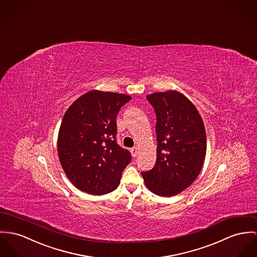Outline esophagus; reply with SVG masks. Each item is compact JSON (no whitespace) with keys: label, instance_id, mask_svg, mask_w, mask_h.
Listing matches in <instances>:
<instances>
[{"label":"esophagus","instance_id":"esophagus-1","mask_svg":"<svg viewBox=\"0 0 257 257\" xmlns=\"http://www.w3.org/2000/svg\"><path fill=\"white\" fill-rule=\"evenodd\" d=\"M138 148H133V149H131V154H132V156H133L134 158H136V157L138 156Z\"/></svg>","mask_w":257,"mask_h":257}]
</instances>
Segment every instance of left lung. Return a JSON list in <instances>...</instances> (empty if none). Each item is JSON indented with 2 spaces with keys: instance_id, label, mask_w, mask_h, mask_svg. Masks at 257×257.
Here are the masks:
<instances>
[{
  "instance_id": "obj_1",
  "label": "left lung",
  "mask_w": 257,
  "mask_h": 257,
  "mask_svg": "<svg viewBox=\"0 0 257 257\" xmlns=\"http://www.w3.org/2000/svg\"><path fill=\"white\" fill-rule=\"evenodd\" d=\"M157 114V161L142 172L147 188L160 197L182 193L198 178L206 155V135L195 104L176 90L147 96Z\"/></svg>"
}]
</instances>
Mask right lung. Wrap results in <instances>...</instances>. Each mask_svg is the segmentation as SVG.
Returning <instances> with one entry per match:
<instances>
[{
  "mask_svg": "<svg viewBox=\"0 0 257 257\" xmlns=\"http://www.w3.org/2000/svg\"><path fill=\"white\" fill-rule=\"evenodd\" d=\"M130 99L128 95L92 90L65 111L58 154L65 175L80 191L100 196L118 187L131 155L116 143V116Z\"/></svg>",
  "mask_w": 257,
  "mask_h": 257,
  "instance_id": "obj_1",
  "label": "right lung"
}]
</instances>
